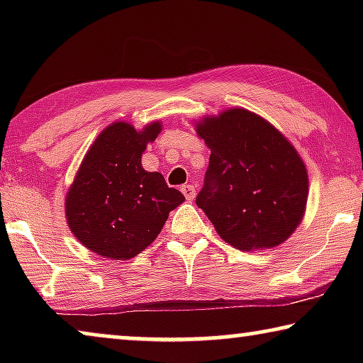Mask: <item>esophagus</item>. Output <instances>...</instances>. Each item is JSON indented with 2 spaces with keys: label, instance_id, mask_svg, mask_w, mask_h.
<instances>
[{
  "label": "esophagus",
  "instance_id": "34e87169",
  "mask_svg": "<svg viewBox=\"0 0 363 363\" xmlns=\"http://www.w3.org/2000/svg\"><path fill=\"white\" fill-rule=\"evenodd\" d=\"M182 194H184V196H186L187 200H194V196H195V187L192 186V184H189V186H182Z\"/></svg>",
  "mask_w": 363,
  "mask_h": 363
}]
</instances>
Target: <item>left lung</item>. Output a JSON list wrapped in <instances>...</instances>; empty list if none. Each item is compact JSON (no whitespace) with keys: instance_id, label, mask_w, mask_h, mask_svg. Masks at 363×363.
Wrapping results in <instances>:
<instances>
[{"instance_id":"obj_1","label":"left lung","mask_w":363,"mask_h":363,"mask_svg":"<svg viewBox=\"0 0 363 363\" xmlns=\"http://www.w3.org/2000/svg\"><path fill=\"white\" fill-rule=\"evenodd\" d=\"M211 150L196 206L224 242L242 251L279 247L303 220L309 179L277 128L247 108L196 121Z\"/></svg>"}]
</instances>
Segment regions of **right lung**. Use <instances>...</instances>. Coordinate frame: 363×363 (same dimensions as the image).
Listing matches in <instances>:
<instances>
[{
	"label": "right lung",
	"instance_id": "add662e5",
	"mask_svg": "<svg viewBox=\"0 0 363 363\" xmlns=\"http://www.w3.org/2000/svg\"><path fill=\"white\" fill-rule=\"evenodd\" d=\"M162 131L152 121L140 131L126 121L104 130L86 152L67 192L65 218L86 248L116 261L131 259L155 240L184 195L164 177L143 168L145 147Z\"/></svg>",
	"mask_w": 363,
	"mask_h": 363
}]
</instances>
